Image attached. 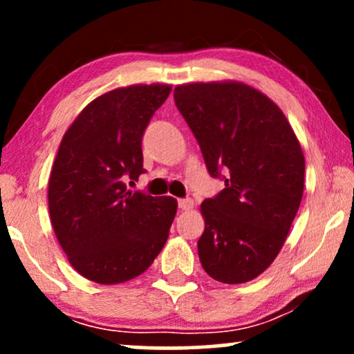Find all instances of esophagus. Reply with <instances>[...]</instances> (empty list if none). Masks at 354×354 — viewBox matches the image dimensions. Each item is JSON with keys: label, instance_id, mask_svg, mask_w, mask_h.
<instances>
[{"label": "esophagus", "instance_id": "obj_1", "mask_svg": "<svg viewBox=\"0 0 354 354\" xmlns=\"http://www.w3.org/2000/svg\"><path fill=\"white\" fill-rule=\"evenodd\" d=\"M178 207L182 211H190L193 207V200L192 198H182V200H178Z\"/></svg>", "mask_w": 354, "mask_h": 354}]
</instances>
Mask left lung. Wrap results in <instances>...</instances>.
Listing matches in <instances>:
<instances>
[{
  "label": "left lung",
  "instance_id": "obj_1",
  "mask_svg": "<svg viewBox=\"0 0 354 354\" xmlns=\"http://www.w3.org/2000/svg\"><path fill=\"white\" fill-rule=\"evenodd\" d=\"M174 100L207 171L224 172V190L201 203L203 269L222 283L250 282L282 250L301 203L304 156L297 135L272 100L241 82L178 85Z\"/></svg>",
  "mask_w": 354,
  "mask_h": 354
}]
</instances>
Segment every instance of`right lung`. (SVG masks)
Wrapping results in <instances>:
<instances>
[{"instance_id": "add662e5", "label": "right lung", "mask_w": 354, "mask_h": 354, "mask_svg": "<svg viewBox=\"0 0 354 354\" xmlns=\"http://www.w3.org/2000/svg\"><path fill=\"white\" fill-rule=\"evenodd\" d=\"M171 85H130L85 106L67 129L48 183L56 239L72 268L114 285L143 274L166 245L172 196L127 190L145 172L142 138Z\"/></svg>"}]
</instances>
